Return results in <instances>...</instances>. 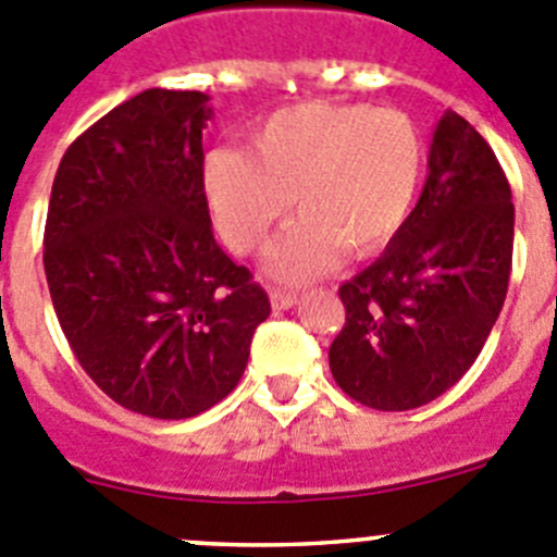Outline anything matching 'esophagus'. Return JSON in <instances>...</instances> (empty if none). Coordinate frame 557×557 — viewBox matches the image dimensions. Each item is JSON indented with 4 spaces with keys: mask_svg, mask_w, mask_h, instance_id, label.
Wrapping results in <instances>:
<instances>
[{
    "mask_svg": "<svg viewBox=\"0 0 557 557\" xmlns=\"http://www.w3.org/2000/svg\"><path fill=\"white\" fill-rule=\"evenodd\" d=\"M298 295L295 293H284V289H273L270 293V304H273L275 311H284V309H293V306H298Z\"/></svg>",
    "mask_w": 557,
    "mask_h": 557,
    "instance_id": "1",
    "label": "esophagus"
}]
</instances>
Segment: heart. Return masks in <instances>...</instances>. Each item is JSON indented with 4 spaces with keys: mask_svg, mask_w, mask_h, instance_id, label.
<instances>
[{
    "mask_svg": "<svg viewBox=\"0 0 557 557\" xmlns=\"http://www.w3.org/2000/svg\"><path fill=\"white\" fill-rule=\"evenodd\" d=\"M423 180V141L410 116L363 103L304 100L259 125L248 152L205 156L202 185L219 232L253 253L295 205L298 219L270 248L268 273L300 284L342 257L388 246L410 219Z\"/></svg>",
    "mask_w": 557,
    "mask_h": 557,
    "instance_id": "heart-1",
    "label": "heart"
}]
</instances>
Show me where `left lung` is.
<instances>
[{
	"label": "left lung",
	"mask_w": 557,
	"mask_h": 557,
	"mask_svg": "<svg viewBox=\"0 0 557 557\" xmlns=\"http://www.w3.org/2000/svg\"><path fill=\"white\" fill-rule=\"evenodd\" d=\"M429 174L399 235L342 284L347 317L331 344L333 380L374 410H412L473 367L511 273V188L495 152L448 109Z\"/></svg>",
	"instance_id": "8db88e82"
}]
</instances>
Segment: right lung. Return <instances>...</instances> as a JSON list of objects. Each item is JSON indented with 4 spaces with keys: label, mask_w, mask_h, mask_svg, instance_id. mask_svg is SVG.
Masks as SVG:
<instances>
[{
    "label": "right lung",
    "mask_w": 557,
    "mask_h": 557,
    "mask_svg": "<svg viewBox=\"0 0 557 557\" xmlns=\"http://www.w3.org/2000/svg\"><path fill=\"white\" fill-rule=\"evenodd\" d=\"M205 92L145 89L57 169L44 268L84 372L125 410L199 416L243 377L270 300L213 237Z\"/></svg>",
    "instance_id": "right-lung-1"
}]
</instances>
